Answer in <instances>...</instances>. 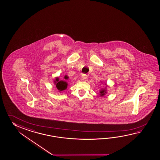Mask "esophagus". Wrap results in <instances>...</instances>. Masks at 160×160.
Here are the masks:
<instances>
[{
  "mask_svg": "<svg viewBox=\"0 0 160 160\" xmlns=\"http://www.w3.org/2000/svg\"><path fill=\"white\" fill-rule=\"evenodd\" d=\"M82 78L83 80H85V79H87V75H86V74H82Z\"/></svg>",
  "mask_w": 160,
  "mask_h": 160,
  "instance_id": "1",
  "label": "esophagus"
}]
</instances>
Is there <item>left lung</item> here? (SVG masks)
Returning <instances> with one entry per match:
<instances>
[{
    "label": "left lung",
    "mask_w": 160,
    "mask_h": 160,
    "mask_svg": "<svg viewBox=\"0 0 160 160\" xmlns=\"http://www.w3.org/2000/svg\"><path fill=\"white\" fill-rule=\"evenodd\" d=\"M105 85H106V84H105ZM106 88H107V85H106L105 88H102V89L100 90V92H100L99 95H100L101 97H102V96L105 95V94L107 93V92H106V91H107V90H106Z\"/></svg>",
    "instance_id": "1"
}]
</instances>
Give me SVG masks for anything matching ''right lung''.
Here are the masks:
<instances>
[{
  "label": "right lung",
  "mask_w": 160,
  "mask_h": 160,
  "mask_svg": "<svg viewBox=\"0 0 160 160\" xmlns=\"http://www.w3.org/2000/svg\"><path fill=\"white\" fill-rule=\"evenodd\" d=\"M68 78V77L66 75L65 76V79ZM55 85H56V88H57L59 92L63 91L67 88L68 87V83L64 81H59V78L56 77L54 80Z\"/></svg>",
  "instance_id": "obj_1"
}]
</instances>
